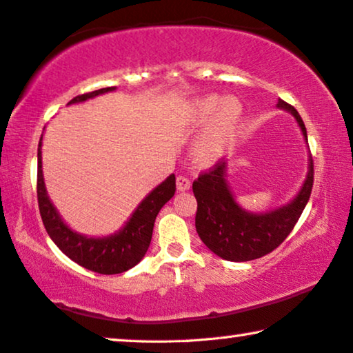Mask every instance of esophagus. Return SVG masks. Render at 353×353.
I'll list each match as a JSON object with an SVG mask.
<instances>
[{
	"mask_svg": "<svg viewBox=\"0 0 353 353\" xmlns=\"http://www.w3.org/2000/svg\"><path fill=\"white\" fill-rule=\"evenodd\" d=\"M176 189L178 191H188V189H191V180L188 176L180 175L176 178Z\"/></svg>",
	"mask_w": 353,
	"mask_h": 353,
	"instance_id": "obj_1",
	"label": "esophagus"
}]
</instances>
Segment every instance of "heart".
<instances>
[{
	"instance_id": "b5f03b06",
	"label": "heart",
	"mask_w": 353,
	"mask_h": 353,
	"mask_svg": "<svg viewBox=\"0 0 353 353\" xmlns=\"http://www.w3.org/2000/svg\"><path fill=\"white\" fill-rule=\"evenodd\" d=\"M241 118L243 107L235 97L224 99L219 94H208L195 99L186 123L191 128H200L210 121L194 145L195 159L202 164L219 159L235 137Z\"/></svg>"
}]
</instances>
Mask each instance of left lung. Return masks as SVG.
I'll return each instance as SVG.
<instances>
[{
    "label": "left lung",
    "mask_w": 353,
    "mask_h": 353,
    "mask_svg": "<svg viewBox=\"0 0 353 353\" xmlns=\"http://www.w3.org/2000/svg\"><path fill=\"white\" fill-rule=\"evenodd\" d=\"M278 107L295 117L303 137L307 142L305 123L295 107L283 99L278 101ZM225 176L227 162L218 161V164L192 183V191L197 200L195 229L200 240L211 252L230 262H248L267 256L294 230L311 197L314 183L312 158L309 156L306 180L295 199L268 213H249L241 208L233 197Z\"/></svg>",
    "instance_id": "left-lung-1"
}]
</instances>
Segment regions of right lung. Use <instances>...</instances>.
<instances>
[{"label":"right lung","mask_w":353,"mask_h":353,"mask_svg":"<svg viewBox=\"0 0 353 353\" xmlns=\"http://www.w3.org/2000/svg\"><path fill=\"white\" fill-rule=\"evenodd\" d=\"M113 90L115 86H108V88L75 96L72 101H69V104L85 102ZM41 146L42 137L37 148V203H39L42 222L53 243L70 260L94 273L118 274L135 267L148 251L156 216L176 191L175 175L172 173L158 188L146 195L121 230L108 236H86L64 224L61 216L58 214L57 208L48 199L44 175H42Z\"/></svg>","instance_id":"obj_1"}]
</instances>
